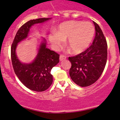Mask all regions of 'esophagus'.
<instances>
[{
    "label": "esophagus",
    "instance_id": "esophagus-1",
    "mask_svg": "<svg viewBox=\"0 0 120 120\" xmlns=\"http://www.w3.org/2000/svg\"><path fill=\"white\" fill-rule=\"evenodd\" d=\"M66 56H63V55H61V56H60V61H62V60H66Z\"/></svg>",
    "mask_w": 120,
    "mask_h": 120
}]
</instances>
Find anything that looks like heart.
Listing matches in <instances>:
<instances>
[{
	"label": "heart",
	"mask_w": 120,
	"mask_h": 120,
	"mask_svg": "<svg viewBox=\"0 0 120 120\" xmlns=\"http://www.w3.org/2000/svg\"><path fill=\"white\" fill-rule=\"evenodd\" d=\"M95 32L94 26L90 22L68 21L60 24L56 32L49 34L48 39L54 49H58L67 40V46L71 52L79 54L88 48Z\"/></svg>",
	"instance_id": "b5f03b06"
}]
</instances>
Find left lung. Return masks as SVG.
<instances>
[{
	"mask_svg": "<svg viewBox=\"0 0 120 120\" xmlns=\"http://www.w3.org/2000/svg\"><path fill=\"white\" fill-rule=\"evenodd\" d=\"M93 22L96 35L92 45L78 56L68 58L71 63L70 76L72 81L80 87H87L96 82L107 63V41L99 25Z\"/></svg>",
	"mask_w": 120,
	"mask_h": 120,
	"instance_id": "1",
	"label": "left lung"
}]
</instances>
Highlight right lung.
Returning <instances> with one entry per match:
<instances>
[{"label": "right lung", "mask_w": 120, "mask_h": 120, "mask_svg": "<svg viewBox=\"0 0 120 120\" xmlns=\"http://www.w3.org/2000/svg\"><path fill=\"white\" fill-rule=\"evenodd\" d=\"M51 19L31 20L24 24L17 31L11 46V60L16 75L25 87L37 92L45 91L52 85L53 75L50 71L60 62V55L46 48V40L42 37L37 48V55L31 62H21L16 51L18 44L27 38L33 25L44 23Z\"/></svg>", "instance_id": "add662e5"}]
</instances>
